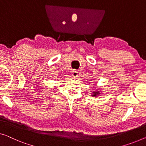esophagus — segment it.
I'll return each instance as SVG.
<instances>
[{
	"label": "esophagus",
	"mask_w": 146,
	"mask_h": 146,
	"mask_svg": "<svg viewBox=\"0 0 146 146\" xmlns=\"http://www.w3.org/2000/svg\"><path fill=\"white\" fill-rule=\"evenodd\" d=\"M72 75L74 77H77L78 75H79V72L76 70H73L72 71Z\"/></svg>",
	"instance_id": "esophagus-1"
}]
</instances>
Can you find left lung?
<instances>
[{"mask_svg":"<svg viewBox=\"0 0 146 146\" xmlns=\"http://www.w3.org/2000/svg\"><path fill=\"white\" fill-rule=\"evenodd\" d=\"M100 94V92H93V94H92V96H96L97 95H99Z\"/></svg>","mask_w":146,"mask_h":146,"instance_id":"left-lung-1","label":"left lung"}]
</instances>
